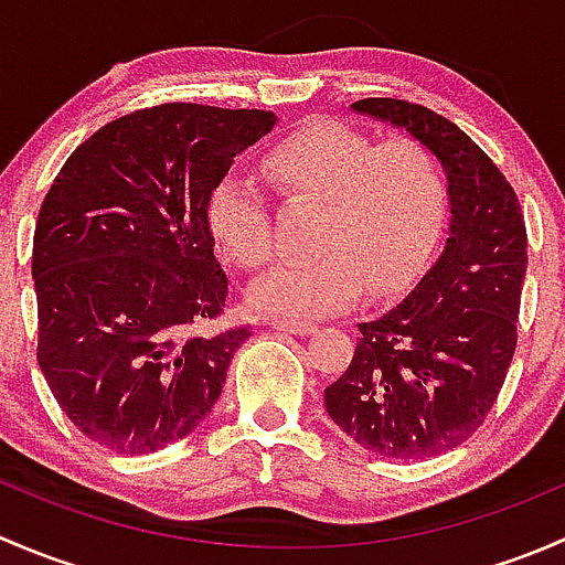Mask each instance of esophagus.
<instances>
[{
    "mask_svg": "<svg viewBox=\"0 0 565 565\" xmlns=\"http://www.w3.org/2000/svg\"><path fill=\"white\" fill-rule=\"evenodd\" d=\"M278 333H289V335H311L317 330L315 322H303V319H276L270 322Z\"/></svg>",
    "mask_w": 565,
    "mask_h": 565,
    "instance_id": "esophagus-1",
    "label": "esophagus"
}]
</instances>
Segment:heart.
<instances>
[{
  "label": "heart",
  "instance_id": "heart-1",
  "mask_svg": "<svg viewBox=\"0 0 565 565\" xmlns=\"http://www.w3.org/2000/svg\"><path fill=\"white\" fill-rule=\"evenodd\" d=\"M267 174L287 196L322 204L311 248L256 278L248 303L267 317L311 319L369 295L402 292L437 246L446 182L437 158L415 139L374 145L335 119H315L273 147ZM207 221L218 248L243 270L273 254L270 210L254 182L226 177L210 193Z\"/></svg>",
  "mask_w": 565,
  "mask_h": 565
}]
</instances>
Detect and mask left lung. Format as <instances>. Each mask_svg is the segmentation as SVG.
<instances>
[{"mask_svg": "<svg viewBox=\"0 0 565 565\" xmlns=\"http://www.w3.org/2000/svg\"><path fill=\"white\" fill-rule=\"evenodd\" d=\"M350 108L407 130L437 158L451 218L443 254L413 292L358 324L355 355L324 388V409L377 457H437L483 424L509 374L527 273L525 218L509 180L451 119L393 98Z\"/></svg>", "mask_w": 565, "mask_h": 565, "instance_id": "1", "label": "left lung"}]
</instances>
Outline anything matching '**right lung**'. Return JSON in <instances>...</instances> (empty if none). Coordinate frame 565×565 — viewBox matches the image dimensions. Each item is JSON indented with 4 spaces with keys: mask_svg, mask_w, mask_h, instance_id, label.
I'll return each mask as SVG.
<instances>
[{
    "mask_svg": "<svg viewBox=\"0 0 565 565\" xmlns=\"http://www.w3.org/2000/svg\"><path fill=\"white\" fill-rule=\"evenodd\" d=\"M276 122L259 108H141L76 147L45 193L32 241L38 363L98 446L161 451L218 402L250 333H202L230 298L210 193Z\"/></svg>",
    "mask_w": 565,
    "mask_h": 565,
    "instance_id": "obj_1",
    "label": "right lung"
}]
</instances>
